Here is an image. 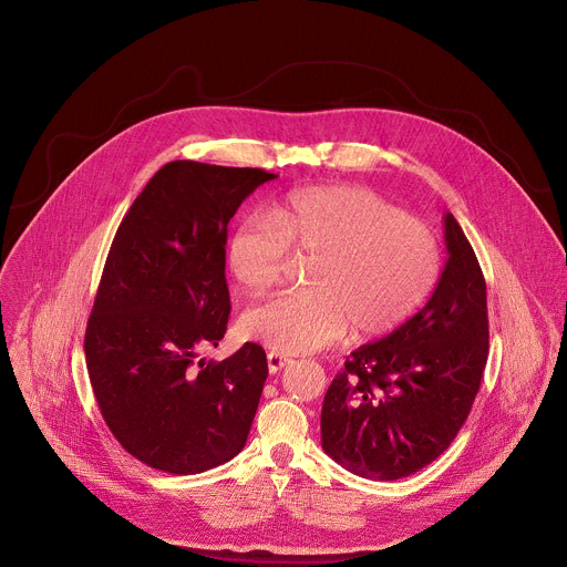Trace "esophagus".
Here are the masks:
<instances>
[{
	"label": "esophagus",
	"mask_w": 567,
	"mask_h": 567,
	"mask_svg": "<svg viewBox=\"0 0 567 567\" xmlns=\"http://www.w3.org/2000/svg\"><path fill=\"white\" fill-rule=\"evenodd\" d=\"M286 364H290V360H288L286 355L275 353V351L268 353V371H270V373H279Z\"/></svg>",
	"instance_id": "obj_1"
}]
</instances>
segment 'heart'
Returning <instances> with one entry per match:
<instances>
[{
	"label": "heart",
	"instance_id": "obj_1",
	"mask_svg": "<svg viewBox=\"0 0 567 567\" xmlns=\"http://www.w3.org/2000/svg\"><path fill=\"white\" fill-rule=\"evenodd\" d=\"M303 259L306 288L244 315V330L279 353L382 337L402 326L440 277L437 239L417 218L364 187H301L228 241V270L250 295L275 288Z\"/></svg>",
	"mask_w": 567,
	"mask_h": 567
}]
</instances>
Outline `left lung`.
Returning <instances> with one entry per match:
<instances>
[{"label":"left lung","instance_id":"1","mask_svg":"<svg viewBox=\"0 0 567 567\" xmlns=\"http://www.w3.org/2000/svg\"><path fill=\"white\" fill-rule=\"evenodd\" d=\"M446 264L411 319L353 351L321 406V446L349 472L398 481L433 463L465 424L489 355L487 286L454 214Z\"/></svg>","mask_w":567,"mask_h":567}]
</instances>
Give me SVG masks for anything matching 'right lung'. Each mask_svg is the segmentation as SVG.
<instances>
[{"label":"right lung","instance_id":"obj_1","mask_svg":"<svg viewBox=\"0 0 567 567\" xmlns=\"http://www.w3.org/2000/svg\"><path fill=\"white\" fill-rule=\"evenodd\" d=\"M272 178L255 167L167 163L113 237L84 334L86 371L113 437L154 470L200 474L248 440L266 351L246 342L223 362L198 351L228 328V223Z\"/></svg>","mask_w":567,"mask_h":567}]
</instances>
